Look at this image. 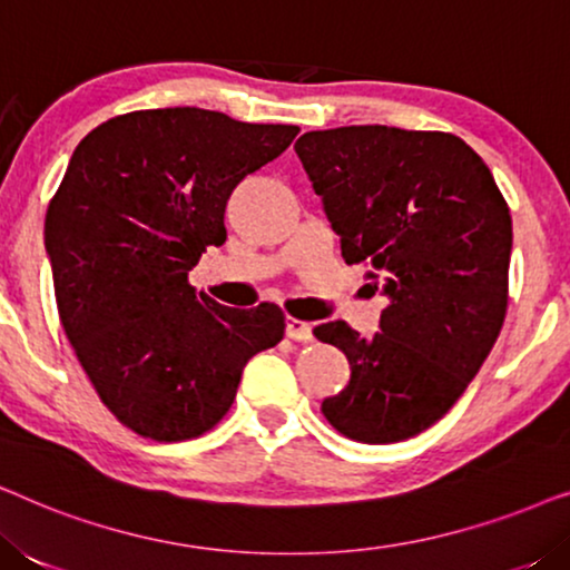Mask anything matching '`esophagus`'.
Returning <instances> with one entry per match:
<instances>
[{"instance_id":"esophagus-1","label":"esophagus","mask_w":570,"mask_h":570,"mask_svg":"<svg viewBox=\"0 0 570 570\" xmlns=\"http://www.w3.org/2000/svg\"><path fill=\"white\" fill-rule=\"evenodd\" d=\"M285 334L295 342H308L311 337H314V326H311L308 322H301V318L287 316L285 318Z\"/></svg>"}]
</instances>
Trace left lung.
<instances>
[{
	"label": "left lung",
	"mask_w": 570,
	"mask_h": 570,
	"mask_svg": "<svg viewBox=\"0 0 570 570\" xmlns=\"http://www.w3.org/2000/svg\"><path fill=\"white\" fill-rule=\"evenodd\" d=\"M295 153L345 262H368L386 298L373 337L345 322L314 330L350 363L324 417L361 443L412 439L454 407L501 334L509 205L480 155L446 131H306Z\"/></svg>",
	"instance_id": "1"
}]
</instances>
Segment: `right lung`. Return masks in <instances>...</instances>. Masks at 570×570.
<instances>
[{
  "label": "right lung",
  "instance_id": "right-lung-1",
  "mask_svg": "<svg viewBox=\"0 0 570 570\" xmlns=\"http://www.w3.org/2000/svg\"><path fill=\"white\" fill-rule=\"evenodd\" d=\"M298 131L153 108L108 119L75 147L43 228L59 318L100 400L145 439L207 433L244 365L283 340L275 303L220 306L189 272L225 244L233 189Z\"/></svg>",
  "mask_w": 570,
  "mask_h": 570
}]
</instances>
